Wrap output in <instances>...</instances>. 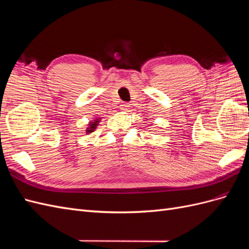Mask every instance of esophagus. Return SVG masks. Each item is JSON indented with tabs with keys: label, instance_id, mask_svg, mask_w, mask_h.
<instances>
[{
	"label": "esophagus",
	"instance_id": "esophagus-1",
	"mask_svg": "<svg viewBox=\"0 0 249 249\" xmlns=\"http://www.w3.org/2000/svg\"><path fill=\"white\" fill-rule=\"evenodd\" d=\"M120 109L124 110V111H127V109H129V104L123 103L122 105H120Z\"/></svg>",
	"mask_w": 249,
	"mask_h": 249
}]
</instances>
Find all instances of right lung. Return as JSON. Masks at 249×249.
I'll use <instances>...</instances> for the list:
<instances>
[{"label": "right lung", "mask_w": 249, "mask_h": 249, "mask_svg": "<svg viewBox=\"0 0 249 249\" xmlns=\"http://www.w3.org/2000/svg\"><path fill=\"white\" fill-rule=\"evenodd\" d=\"M97 124H99V119H94V122H91L89 124V127H87V133H91L94 131Z\"/></svg>", "instance_id": "add662e5"}]
</instances>
